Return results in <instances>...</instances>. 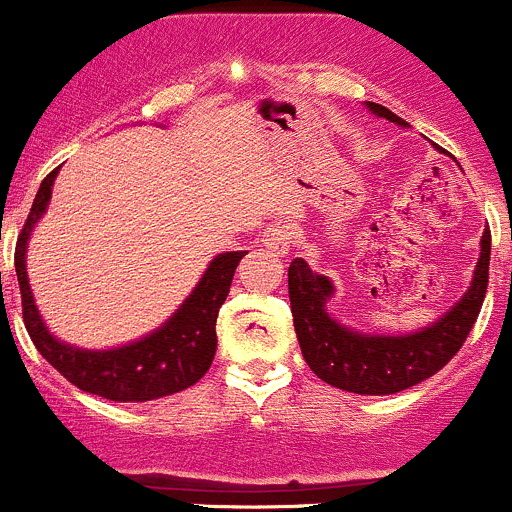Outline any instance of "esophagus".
Instances as JSON below:
<instances>
[{
  "label": "esophagus",
  "mask_w": 512,
  "mask_h": 512,
  "mask_svg": "<svg viewBox=\"0 0 512 512\" xmlns=\"http://www.w3.org/2000/svg\"><path fill=\"white\" fill-rule=\"evenodd\" d=\"M291 239V226L283 224V221H276V224L268 226L266 234H263V246L271 249L273 254H286V251L291 249Z\"/></svg>",
  "instance_id": "esophagus-1"
}]
</instances>
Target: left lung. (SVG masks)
Masks as SVG:
<instances>
[{
  "label": "left lung",
  "mask_w": 512,
  "mask_h": 512,
  "mask_svg": "<svg viewBox=\"0 0 512 512\" xmlns=\"http://www.w3.org/2000/svg\"><path fill=\"white\" fill-rule=\"evenodd\" d=\"M368 109L393 124L406 126L391 109L368 101ZM490 268V231L480 239V258L468 293L426 331L411 336H363L348 331L326 313L331 281L308 268L303 258L288 266L293 326L308 368L328 386L361 396H391L435 376L468 338L485 291Z\"/></svg>",
  "instance_id": "left-lung-1"
}]
</instances>
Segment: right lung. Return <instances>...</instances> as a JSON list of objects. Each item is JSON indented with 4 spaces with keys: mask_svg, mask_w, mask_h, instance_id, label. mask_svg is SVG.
I'll return each mask as SVG.
<instances>
[{
    "mask_svg": "<svg viewBox=\"0 0 512 512\" xmlns=\"http://www.w3.org/2000/svg\"><path fill=\"white\" fill-rule=\"evenodd\" d=\"M57 171L59 169L47 174V179L39 186L37 199L24 221L17 251H14V268H17L19 293H22V318L37 351L69 383L106 401H154V398L171 396L199 383L214 361L216 318L229 296L236 266L246 256V251L216 256L206 268L199 286L169 318V323L131 346L114 348V351H82V348L59 343L39 318L32 291H29L27 268H24L27 239L37 219L47 209Z\"/></svg>",
    "mask_w": 512,
    "mask_h": 512,
    "instance_id": "obj_1",
    "label": "right lung"
}]
</instances>
